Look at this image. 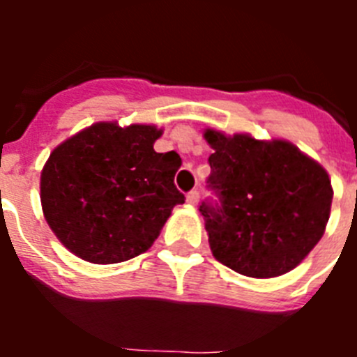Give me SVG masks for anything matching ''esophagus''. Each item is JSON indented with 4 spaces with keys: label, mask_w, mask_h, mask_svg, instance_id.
I'll return each instance as SVG.
<instances>
[{
    "label": "esophagus",
    "mask_w": 357,
    "mask_h": 357,
    "mask_svg": "<svg viewBox=\"0 0 357 357\" xmlns=\"http://www.w3.org/2000/svg\"><path fill=\"white\" fill-rule=\"evenodd\" d=\"M188 204H191V206H197L198 200H200V193H198L197 189H193V191H189L188 193Z\"/></svg>",
    "instance_id": "obj_1"
}]
</instances>
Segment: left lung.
I'll use <instances>...</instances> for the list:
<instances>
[{
    "instance_id": "obj_1",
    "label": "left lung",
    "mask_w": 357,
    "mask_h": 357,
    "mask_svg": "<svg viewBox=\"0 0 357 357\" xmlns=\"http://www.w3.org/2000/svg\"><path fill=\"white\" fill-rule=\"evenodd\" d=\"M213 148L202 202L213 255L230 270L255 279L289 272L324 236L333 188L320 164L288 141L232 137L207 128Z\"/></svg>"
}]
</instances>
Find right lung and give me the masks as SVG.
Wrapping results in <instances>:
<instances>
[{
	"instance_id": "add662e5",
	"label": "right lung",
	"mask_w": 357,
	"mask_h": 357,
	"mask_svg": "<svg viewBox=\"0 0 357 357\" xmlns=\"http://www.w3.org/2000/svg\"><path fill=\"white\" fill-rule=\"evenodd\" d=\"M151 125L96 123L55 148L40 175L44 218L68 250L94 264H114L153 245L172 209L176 151L157 153Z\"/></svg>"
}]
</instances>
